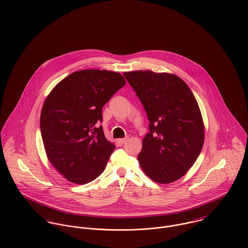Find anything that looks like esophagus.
I'll use <instances>...</instances> for the list:
<instances>
[{
  "mask_svg": "<svg viewBox=\"0 0 248 248\" xmlns=\"http://www.w3.org/2000/svg\"><path fill=\"white\" fill-rule=\"evenodd\" d=\"M127 139H128V137H125V138H122V139H118V143L120 144V145H123V144H124L126 141H127Z\"/></svg>",
  "mask_w": 248,
  "mask_h": 248,
  "instance_id": "1",
  "label": "esophagus"
}]
</instances>
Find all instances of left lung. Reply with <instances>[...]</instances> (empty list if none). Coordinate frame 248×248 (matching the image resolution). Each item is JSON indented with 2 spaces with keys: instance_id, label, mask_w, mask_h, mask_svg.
I'll use <instances>...</instances> for the list:
<instances>
[{
  "instance_id": "obj_1",
  "label": "left lung",
  "mask_w": 248,
  "mask_h": 248,
  "mask_svg": "<svg viewBox=\"0 0 248 248\" xmlns=\"http://www.w3.org/2000/svg\"><path fill=\"white\" fill-rule=\"evenodd\" d=\"M124 76L144 105L149 133L138 155L144 172L168 184L185 175L204 144V124L198 101L187 83L169 73L134 71Z\"/></svg>"
}]
</instances>
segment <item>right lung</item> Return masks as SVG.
<instances>
[{
    "instance_id": "right-lung-1",
    "label": "right lung",
    "mask_w": 248,
    "mask_h": 248,
    "mask_svg": "<svg viewBox=\"0 0 248 248\" xmlns=\"http://www.w3.org/2000/svg\"><path fill=\"white\" fill-rule=\"evenodd\" d=\"M125 85L106 70L77 71L58 82L45 99L40 128L51 165L70 182L87 184L104 170L116 146L103 133V105Z\"/></svg>"
}]
</instances>
